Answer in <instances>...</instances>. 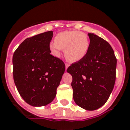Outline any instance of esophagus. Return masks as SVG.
<instances>
[{"instance_id":"1","label":"esophagus","mask_w":130,"mask_h":130,"mask_svg":"<svg viewBox=\"0 0 130 130\" xmlns=\"http://www.w3.org/2000/svg\"><path fill=\"white\" fill-rule=\"evenodd\" d=\"M65 66H66V70H67V68H68V67L69 66V64H68V63H66V64H65Z\"/></svg>"}]
</instances>
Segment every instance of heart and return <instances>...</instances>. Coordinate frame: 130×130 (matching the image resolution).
<instances>
[{
    "mask_svg": "<svg viewBox=\"0 0 130 130\" xmlns=\"http://www.w3.org/2000/svg\"><path fill=\"white\" fill-rule=\"evenodd\" d=\"M89 37L85 33L66 31L57 34L54 38V43L50 45V49L56 57L61 56L62 49L67 60L76 62L86 56L89 51Z\"/></svg>",
    "mask_w": 130,
    "mask_h": 130,
    "instance_id": "obj_1",
    "label": "heart"
}]
</instances>
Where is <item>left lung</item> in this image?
Instances as JSON below:
<instances>
[{
    "mask_svg": "<svg viewBox=\"0 0 130 130\" xmlns=\"http://www.w3.org/2000/svg\"><path fill=\"white\" fill-rule=\"evenodd\" d=\"M88 52L67 69L72 76L73 98L86 110H96L107 102L113 89L117 59L107 41L94 34H88Z\"/></svg>",
    "mask_w": 130,
    "mask_h": 130,
    "instance_id": "8db88e82",
    "label": "left lung"
}]
</instances>
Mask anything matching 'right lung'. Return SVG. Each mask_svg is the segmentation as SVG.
Instances as JSON below:
<instances>
[{"label":"right lung","instance_id":"right-lung-1","mask_svg":"<svg viewBox=\"0 0 130 130\" xmlns=\"http://www.w3.org/2000/svg\"><path fill=\"white\" fill-rule=\"evenodd\" d=\"M53 31L28 37L12 56L13 79L24 101L34 107L45 106L54 100L65 71L62 60L50 54Z\"/></svg>","mask_w":130,"mask_h":130}]
</instances>
